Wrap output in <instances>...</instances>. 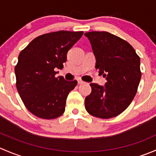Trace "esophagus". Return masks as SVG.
<instances>
[{
  "instance_id": "34e87169",
  "label": "esophagus",
  "mask_w": 156,
  "mask_h": 156,
  "mask_svg": "<svg viewBox=\"0 0 156 156\" xmlns=\"http://www.w3.org/2000/svg\"><path fill=\"white\" fill-rule=\"evenodd\" d=\"M84 81H83L82 80H81V79H78V84H84Z\"/></svg>"
}]
</instances>
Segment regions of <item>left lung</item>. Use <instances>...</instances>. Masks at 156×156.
<instances>
[{
  "instance_id": "1",
  "label": "left lung",
  "mask_w": 156,
  "mask_h": 156,
  "mask_svg": "<svg viewBox=\"0 0 156 156\" xmlns=\"http://www.w3.org/2000/svg\"><path fill=\"white\" fill-rule=\"evenodd\" d=\"M89 39L96 57V69L106 79L104 86L91 83L85 98L89 114L111 119L125 111L134 98L141 78L140 59L126 41L106 31H90Z\"/></svg>"
}]
</instances>
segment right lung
Here are the masks:
<instances>
[{
    "label": "right lung",
    "mask_w": 156,
    "mask_h": 156,
    "mask_svg": "<svg viewBox=\"0 0 156 156\" xmlns=\"http://www.w3.org/2000/svg\"><path fill=\"white\" fill-rule=\"evenodd\" d=\"M83 31H59L38 36L20 52L15 67L16 88L30 112L44 119H53L65 112L69 92L78 82L55 77L62 69L67 53Z\"/></svg>",
    "instance_id": "obj_1"
}]
</instances>
